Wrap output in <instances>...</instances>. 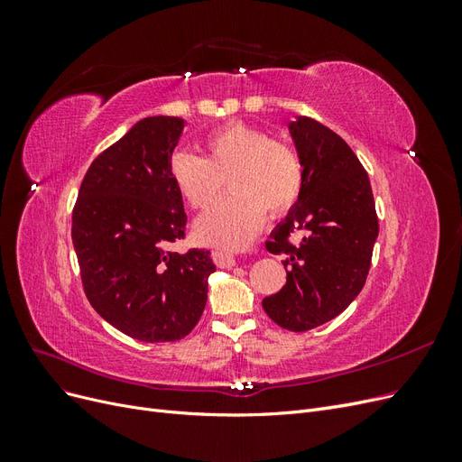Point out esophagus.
I'll return each mask as SVG.
<instances>
[{"label": "esophagus", "instance_id": "34e87169", "mask_svg": "<svg viewBox=\"0 0 462 462\" xmlns=\"http://www.w3.org/2000/svg\"><path fill=\"white\" fill-rule=\"evenodd\" d=\"M214 256V262L219 265V268H231V265H235V258L231 253H226V250H216V253H212Z\"/></svg>", "mask_w": 462, "mask_h": 462}]
</instances>
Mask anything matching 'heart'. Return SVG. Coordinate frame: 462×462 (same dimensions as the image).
Returning <instances> with one entry per match:
<instances>
[{
    "label": "heart",
    "mask_w": 462,
    "mask_h": 462,
    "mask_svg": "<svg viewBox=\"0 0 462 462\" xmlns=\"http://www.w3.org/2000/svg\"><path fill=\"white\" fill-rule=\"evenodd\" d=\"M204 158L179 150L170 160L175 189L194 209L212 204L223 185L231 194L197 221L199 239L241 248L260 231L265 214L282 217L297 204L304 171L287 143L246 123H227L204 141Z\"/></svg>",
    "instance_id": "b5f03b06"
}]
</instances>
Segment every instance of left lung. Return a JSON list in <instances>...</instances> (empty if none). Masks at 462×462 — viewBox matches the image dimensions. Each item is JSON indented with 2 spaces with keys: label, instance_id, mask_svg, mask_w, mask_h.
Segmentation results:
<instances>
[{
  "label": "left lung",
  "instance_id": "obj_1",
  "mask_svg": "<svg viewBox=\"0 0 462 462\" xmlns=\"http://www.w3.org/2000/svg\"><path fill=\"white\" fill-rule=\"evenodd\" d=\"M302 162L297 204L265 241L285 254L287 282L262 306L277 326L309 331L339 316L366 283L380 231L365 167L339 134L310 117L289 123ZM297 236V244L290 236Z\"/></svg>",
  "mask_w": 462,
  "mask_h": 462
}]
</instances>
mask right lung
Wrapping results in <instances>:
<instances>
[{"label": "right lung", "mask_w": 462, "mask_h": 462, "mask_svg": "<svg viewBox=\"0 0 462 462\" xmlns=\"http://www.w3.org/2000/svg\"><path fill=\"white\" fill-rule=\"evenodd\" d=\"M185 121H138L97 156L73 208V246L92 309L144 343L187 337L208 300V250L175 253L185 239L183 197L170 160Z\"/></svg>", "instance_id": "add662e5"}]
</instances>
